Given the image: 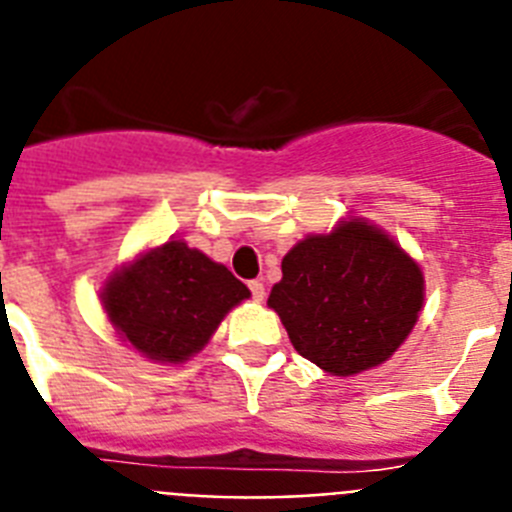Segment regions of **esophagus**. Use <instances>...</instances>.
I'll return each instance as SVG.
<instances>
[{
  "label": "esophagus",
  "instance_id": "obj_1",
  "mask_svg": "<svg viewBox=\"0 0 512 512\" xmlns=\"http://www.w3.org/2000/svg\"><path fill=\"white\" fill-rule=\"evenodd\" d=\"M250 291H252V299L255 301L265 299V283L262 281H250Z\"/></svg>",
  "mask_w": 512,
  "mask_h": 512
}]
</instances>
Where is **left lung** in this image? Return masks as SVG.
<instances>
[{"label": "left lung", "instance_id": "obj_1", "mask_svg": "<svg viewBox=\"0 0 512 512\" xmlns=\"http://www.w3.org/2000/svg\"><path fill=\"white\" fill-rule=\"evenodd\" d=\"M281 270L268 306L299 355L335 376L384 363L422 309L417 262L366 221L306 237L283 257Z\"/></svg>", "mask_w": 512, "mask_h": 512}]
</instances>
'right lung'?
Here are the masks:
<instances>
[{"instance_id": "add662e5", "label": "right lung", "mask_w": 512, "mask_h": 512, "mask_svg": "<svg viewBox=\"0 0 512 512\" xmlns=\"http://www.w3.org/2000/svg\"><path fill=\"white\" fill-rule=\"evenodd\" d=\"M250 296L224 265L180 239L146 252L102 288L123 340L151 361L182 363L198 353L226 311Z\"/></svg>"}]
</instances>
